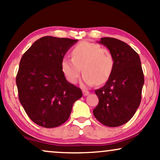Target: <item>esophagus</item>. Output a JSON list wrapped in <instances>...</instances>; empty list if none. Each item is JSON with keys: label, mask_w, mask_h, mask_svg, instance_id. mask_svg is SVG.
<instances>
[{"label": "esophagus", "mask_w": 160, "mask_h": 160, "mask_svg": "<svg viewBox=\"0 0 160 160\" xmlns=\"http://www.w3.org/2000/svg\"><path fill=\"white\" fill-rule=\"evenodd\" d=\"M82 94H83L84 96H86V95H88L89 94V92L86 91V90H83V91H82Z\"/></svg>", "instance_id": "34e87169"}]
</instances>
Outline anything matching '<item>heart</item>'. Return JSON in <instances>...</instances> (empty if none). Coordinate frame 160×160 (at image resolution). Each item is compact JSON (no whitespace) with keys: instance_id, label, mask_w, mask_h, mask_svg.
<instances>
[{"instance_id":"b5f03b06","label":"heart","mask_w":160,"mask_h":160,"mask_svg":"<svg viewBox=\"0 0 160 160\" xmlns=\"http://www.w3.org/2000/svg\"><path fill=\"white\" fill-rule=\"evenodd\" d=\"M71 56L72 58H64L61 63L66 79L71 83L78 82L82 71L84 83L101 85L107 81L113 72V55L109 49L97 43L80 42L72 49Z\"/></svg>"}]
</instances>
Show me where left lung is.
Here are the masks:
<instances>
[{
    "mask_svg": "<svg viewBox=\"0 0 160 160\" xmlns=\"http://www.w3.org/2000/svg\"><path fill=\"white\" fill-rule=\"evenodd\" d=\"M98 43L111 51L114 66L105 85L95 91L99 102L93 114L104 126L117 127L131 120L140 105L144 73L138 54L127 43L113 38Z\"/></svg>",
    "mask_w": 160,
    "mask_h": 160,
    "instance_id": "8db88e82",
    "label": "left lung"
}]
</instances>
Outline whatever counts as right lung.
I'll return each mask as SVG.
<instances>
[{"label":"right lung","mask_w":160,"mask_h":160,"mask_svg":"<svg viewBox=\"0 0 160 160\" xmlns=\"http://www.w3.org/2000/svg\"><path fill=\"white\" fill-rule=\"evenodd\" d=\"M78 40L46 36L23 54L16 82L19 102L33 122L44 128L68 120L81 89L66 80L62 60Z\"/></svg>","instance_id":"1"}]
</instances>
